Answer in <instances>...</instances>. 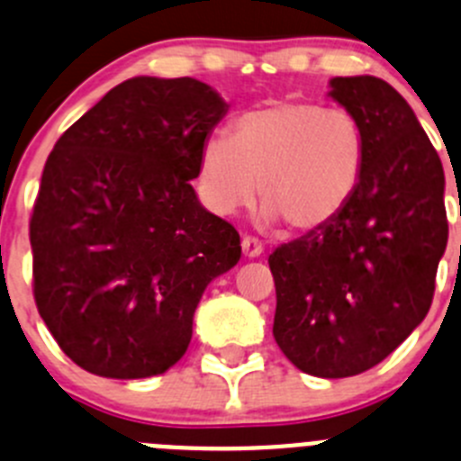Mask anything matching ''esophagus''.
I'll return each mask as SVG.
<instances>
[{"label": "esophagus", "instance_id": "esophagus-1", "mask_svg": "<svg viewBox=\"0 0 461 461\" xmlns=\"http://www.w3.org/2000/svg\"><path fill=\"white\" fill-rule=\"evenodd\" d=\"M240 248H243V254L248 258H257L263 254V243L258 239H254V236H248L245 234L243 239H240Z\"/></svg>", "mask_w": 461, "mask_h": 461}]
</instances>
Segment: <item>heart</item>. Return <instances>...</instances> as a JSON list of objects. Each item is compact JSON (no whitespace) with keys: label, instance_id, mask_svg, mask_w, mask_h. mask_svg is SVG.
I'll use <instances>...</instances> for the list:
<instances>
[{"label":"heart","instance_id":"b5f03b06","mask_svg":"<svg viewBox=\"0 0 461 461\" xmlns=\"http://www.w3.org/2000/svg\"><path fill=\"white\" fill-rule=\"evenodd\" d=\"M365 158L363 126L349 110L270 101L240 112L231 122V137L204 141L200 186L221 216L249 207L261 186L267 222L315 231L333 222L354 198Z\"/></svg>","mask_w":461,"mask_h":461}]
</instances>
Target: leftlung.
I'll return each mask as SVG.
<instances>
[{
    "mask_svg": "<svg viewBox=\"0 0 461 461\" xmlns=\"http://www.w3.org/2000/svg\"><path fill=\"white\" fill-rule=\"evenodd\" d=\"M367 141L354 198L333 222L270 254L275 333L302 372L347 378L376 367L417 329L448 240L444 167L412 107L376 76L330 80Z\"/></svg>",
    "mask_w": 461,
    "mask_h": 461,
    "instance_id": "obj_1",
    "label": "left lung"
}]
</instances>
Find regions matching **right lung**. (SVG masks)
Segmentation results:
<instances>
[{
  "mask_svg": "<svg viewBox=\"0 0 461 461\" xmlns=\"http://www.w3.org/2000/svg\"><path fill=\"white\" fill-rule=\"evenodd\" d=\"M225 112L189 76H137L53 146L29 222L33 297L85 372H167L189 347L207 284L239 263V231L200 207L191 186Z\"/></svg>",
  "mask_w": 461,
  "mask_h": 461,
  "instance_id": "1",
  "label": "right lung"
}]
</instances>
